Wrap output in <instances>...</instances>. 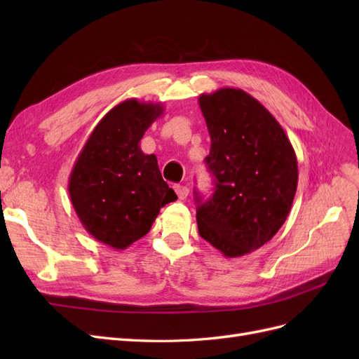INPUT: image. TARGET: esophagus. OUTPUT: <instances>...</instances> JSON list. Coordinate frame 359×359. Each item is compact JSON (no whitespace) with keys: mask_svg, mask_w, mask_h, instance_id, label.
I'll list each match as a JSON object with an SVG mask.
<instances>
[{"mask_svg":"<svg viewBox=\"0 0 359 359\" xmlns=\"http://www.w3.org/2000/svg\"><path fill=\"white\" fill-rule=\"evenodd\" d=\"M173 189H175V191H177V196H178V199H180V201L187 199V196H189V189H187L186 186H175Z\"/></svg>","mask_w":359,"mask_h":359,"instance_id":"esophagus-1","label":"esophagus"}]
</instances>
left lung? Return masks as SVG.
I'll list each match as a JSON object with an SVG mask.
<instances>
[{
	"label": "left lung",
	"instance_id": "8db88e82",
	"mask_svg": "<svg viewBox=\"0 0 359 359\" xmlns=\"http://www.w3.org/2000/svg\"><path fill=\"white\" fill-rule=\"evenodd\" d=\"M211 137L205 158L211 199L198 201V229L224 257L255 252L273 238L292 208L298 161L289 137L266 107L240 88L199 95Z\"/></svg>",
	"mask_w": 359,
	"mask_h": 359
}]
</instances>
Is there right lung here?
Segmentation results:
<instances>
[{"label":"right lung","instance_id":"right-lung-1","mask_svg":"<svg viewBox=\"0 0 359 359\" xmlns=\"http://www.w3.org/2000/svg\"><path fill=\"white\" fill-rule=\"evenodd\" d=\"M165 112L161 103L127 99L97 124L76 158L69 194L85 231L97 241L126 250L147 235L177 194L163 181L157 157L140 139Z\"/></svg>","mask_w":359,"mask_h":359}]
</instances>
